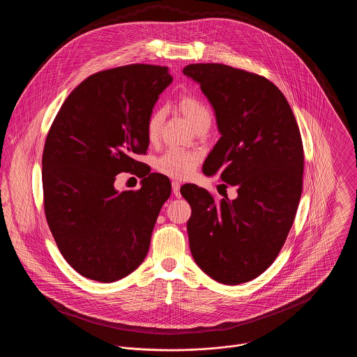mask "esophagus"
Wrapping results in <instances>:
<instances>
[{
  "label": "esophagus",
  "mask_w": 357,
  "mask_h": 357,
  "mask_svg": "<svg viewBox=\"0 0 357 357\" xmlns=\"http://www.w3.org/2000/svg\"><path fill=\"white\" fill-rule=\"evenodd\" d=\"M180 187H181V184H180L178 181H173V183H172L173 194H174L177 198H180V197H181V194H180Z\"/></svg>",
  "instance_id": "obj_1"
}]
</instances>
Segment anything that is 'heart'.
<instances>
[{
  "mask_svg": "<svg viewBox=\"0 0 357 357\" xmlns=\"http://www.w3.org/2000/svg\"><path fill=\"white\" fill-rule=\"evenodd\" d=\"M177 108L188 123L197 129L204 123L211 122V112L208 107L202 100L192 95H184L178 99ZM163 121L162 111H153L147 122V136L151 142L158 139L160 126ZM199 163V156L195 153L181 151V150H169L156 160V169L169 177L173 178H187L190 177Z\"/></svg>",
  "mask_w": 357,
  "mask_h": 357,
  "instance_id": "obj_1",
  "label": "heart"
}]
</instances>
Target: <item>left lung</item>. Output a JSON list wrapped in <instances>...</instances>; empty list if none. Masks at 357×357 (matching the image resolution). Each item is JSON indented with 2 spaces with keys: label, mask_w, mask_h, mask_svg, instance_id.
I'll use <instances>...</instances> for the list:
<instances>
[{
  "label": "left lung",
  "mask_w": 357,
  "mask_h": 357,
  "mask_svg": "<svg viewBox=\"0 0 357 357\" xmlns=\"http://www.w3.org/2000/svg\"><path fill=\"white\" fill-rule=\"evenodd\" d=\"M183 73L199 84L221 135L204 174H218L238 192L214 202L204 188L181 187L192 208L191 255L211 279L246 283L271 266L294 222L304 173L300 129L283 93L264 77L215 63Z\"/></svg>",
  "instance_id": "8db88e82"
}]
</instances>
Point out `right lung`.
Wrapping results in <instances>:
<instances>
[{"mask_svg": "<svg viewBox=\"0 0 357 357\" xmlns=\"http://www.w3.org/2000/svg\"><path fill=\"white\" fill-rule=\"evenodd\" d=\"M167 67L130 64L100 71L63 102L43 155L44 206L64 259L84 278L112 283L146 258L170 180L150 173L147 122L172 84ZM136 171L139 192L114 190V176Z\"/></svg>", "mask_w": 357, "mask_h": 357, "instance_id": "obj_1", "label": "right lung"}]
</instances>
